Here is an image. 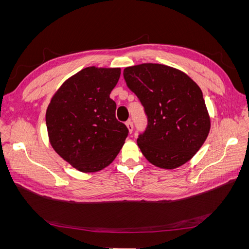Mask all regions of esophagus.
Returning <instances> with one entry per match:
<instances>
[{"label": "esophagus", "mask_w": 249, "mask_h": 249, "mask_svg": "<svg viewBox=\"0 0 249 249\" xmlns=\"http://www.w3.org/2000/svg\"><path fill=\"white\" fill-rule=\"evenodd\" d=\"M125 124H126V127H127V130H129V132H130V133H133L134 124H133V123H132V120H127Z\"/></svg>", "instance_id": "obj_1"}]
</instances>
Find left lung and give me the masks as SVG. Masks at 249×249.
Listing matches in <instances>:
<instances>
[{
    "instance_id": "1",
    "label": "left lung",
    "mask_w": 249,
    "mask_h": 249,
    "mask_svg": "<svg viewBox=\"0 0 249 249\" xmlns=\"http://www.w3.org/2000/svg\"><path fill=\"white\" fill-rule=\"evenodd\" d=\"M124 77L148 119L137 140L143 156L164 169L178 168L191 160L211 129L199 86L185 72L157 63L125 67Z\"/></svg>"
}]
</instances>
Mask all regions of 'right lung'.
Wrapping results in <instances>:
<instances>
[{"mask_svg": "<svg viewBox=\"0 0 249 249\" xmlns=\"http://www.w3.org/2000/svg\"><path fill=\"white\" fill-rule=\"evenodd\" d=\"M119 77V67H86L52 97L46 113L50 143L79 171L107 167L124 144L129 130L116 119V104L110 99Z\"/></svg>", "mask_w": 249, "mask_h": 249, "instance_id": "1", "label": "right lung"}]
</instances>
